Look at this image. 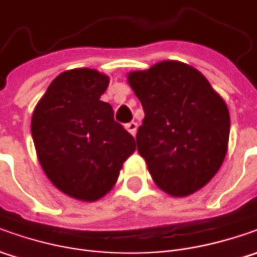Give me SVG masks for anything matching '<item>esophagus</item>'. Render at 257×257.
<instances>
[{
	"label": "esophagus",
	"mask_w": 257,
	"mask_h": 257,
	"mask_svg": "<svg viewBox=\"0 0 257 257\" xmlns=\"http://www.w3.org/2000/svg\"><path fill=\"white\" fill-rule=\"evenodd\" d=\"M125 130H127L128 133L132 134V136H136V132H137V123H134V121H130L128 124H125Z\"/></svg>",
	"instance_id": "obj_1"
}]
</instances>
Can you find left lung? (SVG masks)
Masks as SVG:
<instances>
[{"label":"left lung","mask_w":257,"mask_h":257,"mask_svg":"<svg viewBox=\"0 0 257 257\" xmlns=\"http://www.w3.org/2000/svg\"><path fill=\"white\" fill-rule=\"evenodd\" d=\"M127 81L143 105L136 140L154 183L173 197L197 192L227 153L230 115L224 100L200 71L180 61L132 71Z\"/></svg>","instance_id":"obj_1"}]
</instances>
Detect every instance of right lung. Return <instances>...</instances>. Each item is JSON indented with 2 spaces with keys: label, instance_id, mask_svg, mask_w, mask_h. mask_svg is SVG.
<instances>
[{
  "label": "right lung",
  "instance_id": "obj_1",
  "mask_svg": "<svg viewBox=\"0 0 257 257\" xmlns=\"http://www.w3.org/2000/svg\"><path fill=\"white\" fill-rule=\"evenodd\" d=\"M110 78L91 68L55 77L31 118L37 157L58 190L95 202L114 187L136 142L100 97Z\"/></svg>",
  "mask_w": 257,
  "mask_h": 257
}]
</instances>
